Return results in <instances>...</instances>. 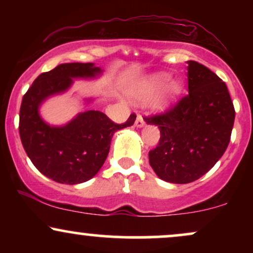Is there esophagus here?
<instances>
[{
	"label": "esophagus",
	"instance_id": "34e87169",
	"mask_svg": "<svg viewBox=\"0 0 253 253\" xmlns=\"http://www.w3.org/2000/svg\"><path fill=\"white\" fill-rule=\"evenodd\" d=\"M134 125H135L136 127H143V126H145V120H144L143 115H141V114L136 115V120H135V124Z\"/></svg>",
	"mask_w": 253,
	"mask_h": 253
}]
</instances>
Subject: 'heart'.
<instances>
[{
    "label": "heart",
    "instance_id": "obj_1",
    "mask_svg": "<svg viewBox=\"0 0 253 253\" xmlns=\"http://www.w3.org/2000/svg\"><path fill=\"white\" fill-rule=\"evenodd\" d=\"M167 80H168V76L164 74L153 75V76L149 77L147 80L141 81V82L134 84L128 91L129 96L134 98V100H146V98L152 96V95L156 92V90L161 88ZM178 90H179L178 84L175 82L170 83L169 85L167 86V90L164 91V94L156 98L155 101L156 107H159V108H161V107H164L168 101H169L171 97L175 96L177 92H178Z\"/></svg>",
    "mask_w": 253,
    "mask_h": 253
}]
</instances>
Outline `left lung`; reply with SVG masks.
<instances>
[{
  "label": "left lung",
  "instance_id": "8db88e82",
  "mask_svg": "<svg viewBox=\"0 0 253 253\" xmlns=\"http://www.w3.org/2000/svg\"><path fill=\"white\" fill-rule=\"evenodd\" d=\"M188 94L161 114L145 117L161 138L149 161L163 181L185 184L208 172L227 149L233 102L225 82L202 64L188 62Z\"/></svg>",
  "mask_w": 253,
  "mask_h": 253
}]
</instances>
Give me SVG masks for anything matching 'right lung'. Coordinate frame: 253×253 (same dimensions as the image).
Instances as JSON below:
<instances>
[{
    "mask_svg": "<svg viewBox=\"0 0 253 253\" xmlns=\"http://www.w3.org/2000/svg\"><path fill=\"white\" fill-rule=\"evenodd\" d=\"M100 69L92 63L60 64L42 72L22 97L19 133L24 149L42 175L58 183L77 184L92 178L101 169L118 129L132 126L136 115L115 124L98 110L81 113L63 127H51L39 117L38 108L46 97L65 91L72 78L94 77Z\"/></svg>",
    "mask_w": 253,
    "mask_h": 253,
    "instance_id": "add662e5",
    "label": "right lung"
}]
</instances>
